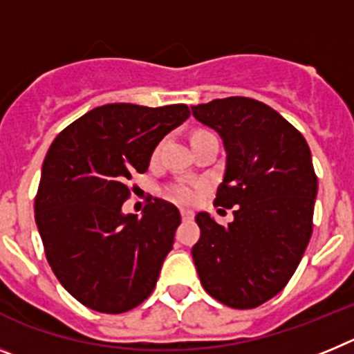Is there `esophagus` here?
Instances as JSON below:
<instances>
[{
    "label": "esophagus",
    "instance_id": "34e87169",
    "mask_svg": "<svg viewBox=\"0 0 354 354\" xmlns=\"http://www.w3.org/2000/svg\"><path fill=\"white\" fill-rule=\"evenodd\" d=\"M180 216H183L184 221H192L195 218V212L189 211V209H180Z\"/></svg>",
    "mask_w": 354,
    "mask_h": 354
}]
</instances>
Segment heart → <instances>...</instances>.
<instances>
[{"mask_svg":"<svg viewBox=\"0 0 354 354\" xmlns=\"http://www.w3.org/2000/svg\"><path fill=\"white\" fill-rule=\"evenodd\" d=\"M167 195L170 196L174 202H179V204H193L196 198H198V189L193 184L187 183H177L171 184L167 189Z\"/></svg>","mask_w":354,"mask_h":354,"instance_id":"heart-1","label":"heart"}]
</instances>
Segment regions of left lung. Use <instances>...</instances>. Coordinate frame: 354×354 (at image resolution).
<instances>
[{
	"label": "left lung",
	"mask_w": 354,
	"mask_h": 354,
	"mask_svg": "<svg viewBox=\"0 0 354 354\" xmlns=\"http://www.w3.org/2000/svg\"><path fill=\"white\" fill-rule=\"evenodd\" d=\"M192 111L220 134L227 152L214 204L236 207L227 227L209 212L196 214L195 268L212 298L255 308L287 286L310 241L317 196L310 149L296 127L255 99H214Z\"/></svg>",
	"instance_id": "obj_1"
}]
</instances>
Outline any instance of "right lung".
Segmentation results:
<instances>
[{
  "label": "right lung",
  "instance_id": "right-lung-1",
  "mask_svg": "<svg viewBox=\"0 0 354 354\" xmlns=\"http://www.w3.org/2000/svg\"><path fill=\"white\" fill-rule=\"evenodd\" d=\"M189 118L186 104L115 102L93 108L49 147L35 221L58 282L84 306L122 314L154 290L180 223L179 209L154 198L124 214L129 180L149 168L156 147Z\"/></svg>",
  "mask_w": 354,
  "mask_h": 354
}]
</instances>
